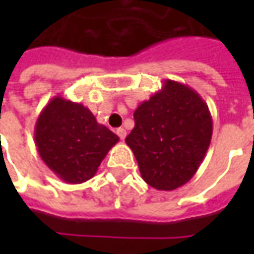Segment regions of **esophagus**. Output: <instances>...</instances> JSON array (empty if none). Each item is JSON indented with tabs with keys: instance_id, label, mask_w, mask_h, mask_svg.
I'll list each match as a JSON object with an SVG mask.
<instances>
[{
	"instance_id": "esophagus-1",
	"label": "esophagus",
	"mask_w": 254,
	"mask_h": 254,
	"mask_svg": "<svg viewBox=\"0 0 254 254\" xmlns=\"http://www.w3.org/2000/svg\"><path fill=\"white\" fill-rule=\"evenodd\" d=\"M116 133L118 134V137L121 138V140H124V138L127 137V130H125L124 127H118Z\"/></svg>"
}]
</instances>
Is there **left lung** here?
Segmentation results:
<instances>
[{"instance_id": "obj_1", "label": "left lung", "mask_w": 254, "mask_h": 254, "mask_svg": "<svg viewBox=\"0 0 254 254\" xmlns=\"http://www.w3.org/2000/svg\"><path fill=\"white\" fill-rule=\"evenodd\" d=\"M125 138L143 180L158 190H174L196 174L212 137L207 103L187 84L165 80L163 87L133 113Z\"/></svg>"}]
</instances>
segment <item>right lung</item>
<instances>
[{
	"label": "right lung",
	"instance_id": "add662e5",
	"mask_svg": "<svg viewBox=\"0 0 254 254\" xmlns=\"http://www.w3.org/2000/svg\"><path fill=\"white\" fill-rule=\"evenodd\" d=\"M45 165L67 184H83L96 174L118 136L98 124L88 107L56 96L41 111L34 130Z\"/></svg>",
	"mask_w": 254,
	"mask_h": 254
}]
</instances>
